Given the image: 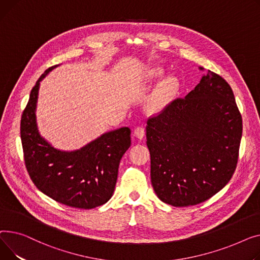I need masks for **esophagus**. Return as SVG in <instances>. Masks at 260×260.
<instances>
[{
  "mask_svg": "<svg viewBox=\"0 0 260 260\" xmlns=\"http://www.w3.org/2000/svg\"><path fill=\"white\" fill-rule=\"evenodd\" d=\"M133 134H134L135 137H137V139L142 140L143 137L145 136V129H144L143 127H136V128L134 129Z\"/></svg>",
  "mask_w": 260,
  "mask_h": 260,
  "instance_id": "34e87169",
  "label": "esophagus"
}]
</instances>
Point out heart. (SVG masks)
<instances>
[{
	"label": "heart",
	"mask_w": 260,
	"mask_h": 260,
	"mask_svg": "<svg viewBox=\"0 0 260 260\" xmlns=\"http://www.w3.org/2000/svg\"><path fill=\"white\" fill-rule=\"evenodd\" d=\"M165 72L161 68H152L145 73L144 80L147 84L158 82ZM179 89V82L174 76H168L162 80L154 90L148 101V110L150 112H159L164 110L176 96Z\"/></svg>",
	"instance_id": "obj_1"
}]
</instances>
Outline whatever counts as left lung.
Returning a JSON list of instances; mask_svg holds the SVG:
<instances>
[{
    "label": "left lung",
    "mask_w": 260,
    "mask_h": 260,
    "mask_svg": "<svg viewBox=\"0 0 260 260\" xmlns=\"http://www.w3.org/2000/svg\"><path fill=\"white\" fill-rule=\"evenodd\" d=\"M146 133L157 197L173 207L195 206L231 179L242 118L230 85L208 70L184 99L149 117Z\"/></svg>",
    "instance_id": "left-lung-1"
}]
</instances>
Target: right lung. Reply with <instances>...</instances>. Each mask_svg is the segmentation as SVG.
Wrapping results in <instances>:
<instances>
[{
    "mask_svg": "<svg viewBox=\"0 0 260 260\" xmlns=\"http://www.w3.org/2000/svg\"><path fill=\"white\" fill-rule=\"evenodd\" d=\"M30 92L21 118V140L28 174L36 187L53 201L78 209H93L108 202L117 179L120 158L131 145L128 127L107 132L80 150L53 148L40 135L36 108L40 82Z\"/></svg>",
    "mask_w": 260,
    "mask_h": 260,
    "instance_id": "1",
    "label": "right lung"
}]
</instances>
